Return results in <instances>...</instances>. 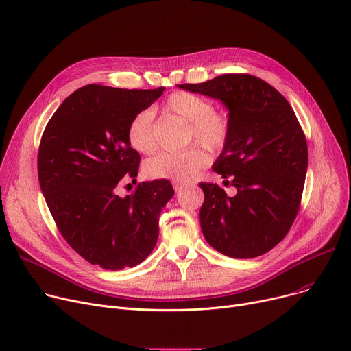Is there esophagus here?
I'll list each match as a JSON object with an SVG mask.
<instances>
[{
    "instance_id": "esophagus-1",
    "label": "esophagus",
    "mask_w": 351,
    "mask_h": 351,
    "mask_svg": "<svg viewBox=\"0 0 351 351\" xmlns=\"http://www.w3.org/2000/svg\"><path fill=\"white\" fill-rule=\"evenodd\" d=\"M185 186H186L185 182H175V183H173V188H175L176 192H180Z\"/></svg>"
}]
</instances>
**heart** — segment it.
<instances>
[{
  "label": "heart",
  "instance_id": "heart-1",
  "mask_svg": "<svg viewBox=\"0 0 351 351\" xmlns=\"http://www.w3.org/2000/svg\"><path fill=\"white\" fill-rule=\"evenodd\" d=\"M169 112L191 123L189 139H196L212 152L223 149L230 135V123L226 115L215 112L210 99L192 92L178 90L165 102ZM128 141L134 149L143 155L156 151L158 142L154 128V114L143 109L135 114L128 125ZM209 163L208 152L197 145L180 152H162L149 159L143 171L152 179H169L185 182L196 176Z\"/></svg>",
  "mask_w": 351,
  "mask_h": 351
}]
</instances>
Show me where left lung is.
Here are the masks:
<instances>
[{"label":"left lung","instance_id":"obj_1","mask_svg":"<svg viewBox=\"0 0 351 351\" xmlns=\"http://www.w3.org/2000/svg\"><path fill=\"white\" fill-rule=\"evenodd\" d=\"M178 86L222 102L230 123L212 169L230 178L237 193L230 197L216 183H200L206 242L234 259L265 254L290 230L303 193L307 143L294 110L278 89L246 73Z\"/></svg>","mask_w":351,"mask_h":351}]
</instances>
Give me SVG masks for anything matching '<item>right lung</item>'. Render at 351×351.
Here are the masks:
<instances>
[{
    "label": "right lung",
    "mask_w": 351,
    "mask_h": 351,
    "mask_svg": "<svg viewBox=\"0 0 351 351\" xmlns=\"http://www.w3.org/2000/svg\"><path fill=\"white\" fill-rule=\"evenodd\" d=\"M163 90L82 86L55 110L41 139L38 179L55 223L73 250L106 270L134 267L152 253L160 212L175 193L166 179L117 193L119 180L139 171L128 125Z\"/></svg>",
    "instance_id": "right-lung-1"
}]
</instances>
